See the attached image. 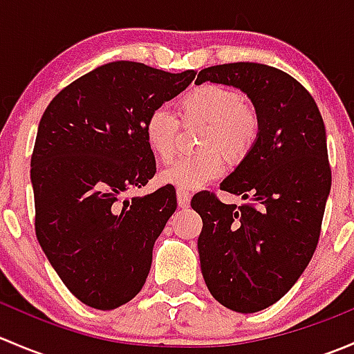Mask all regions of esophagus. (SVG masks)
<instances>
[{
	"label": "esophagus",
	"instance_id": "1",
	"mask_svg": "<svg viewBox=\"0 0 354 354\" xmlns=\"http://www.w3.org/2000/svg\"><path fill=\"white\" fill-rule=\"evenodd\" d=\"M176 197H178V205H180L181 209H187V207H190V197H192L190 192L183 190V188H178Z\"/></svg>",
	"mask_w": 354,
	"mask_h": 354
}]
</instances>
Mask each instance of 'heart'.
Returning a JSON list of instances; mask_svg holds the SVG:
<instances>
[{
	"label": "heart",
	"mask_w": 354,
	"mask_h": 354,
	"mask_svg": "<svg viewBox=\"0 0 354 354\" xmlns=\"http://www.w3.org/2000/svg\"><path fill=\"white\" fill-rule=\"evenodd\" d=\"M187 120L209 123L202 154L181 156L160 171V181L183 190H198L219 180L227 169L226 156H243L259 137V118L241 104L240 95L221 85H203L192 91L181 102ZM178 114L167 106H157L144 124L145 140L160 159L167 160L176 152Z\"/></svg>",
	"instance_id": "heart-1"
}]
</instances>
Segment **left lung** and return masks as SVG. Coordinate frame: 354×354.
Here are the masks:
<instances>
[{
  "label": "left lung",
  "instance_id": "1",
  "mask_svg": "<svg viewBox=\"0 0 354 354\" xmlns=\"http://www.w3.org/2000/svg\"><path fill=\"white\" fill-rule=\"evenodd\" d=\"M203 82L240 88L259 118V137L221 190L192 198L202 217L198 255L210 295L226 308L253 313L279 301L308 266L330 192L324 120L291 75L260 63L203 68Z\"/></svg>",
  "mask_w": 354,
  "mask_h": 354
}]
</instances>
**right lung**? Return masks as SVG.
<instances>
[{
  "label": "right lung",
  "instance_id": "1",
  "mask_svg": "<svg viewBox=\"0 0 354 354\" xmlns=\"http://www.w3.org/2000/svg\"><path fill=\"white\" fill-rule=\"evenodd\" d=\"M195 75L106 63L71 82L42 114L30 160L35 234L65 286L92 308H118L145 284L176 192L166 185L123 195L156 174L144 133L149 113Z\"/></svg>",
  "mask_w": 354,
  "mask_h": 354
}]
</instances>
